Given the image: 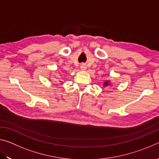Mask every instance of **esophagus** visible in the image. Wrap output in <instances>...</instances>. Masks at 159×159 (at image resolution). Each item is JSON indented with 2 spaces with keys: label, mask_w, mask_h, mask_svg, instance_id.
<instances>
[{
  "label": "esophagus",
  "mask_w": 159,
  "mask_h": 159,
  "mask_svg": "<svg viewBox=\"0 0 159 159\" xmlns=\"http://www.w3.org/2000/svg\"><path fill=\"white\" fill-rule=\"evenodd\" d=\"M80 69L81 70H85L86 69V68H87V66H86V64H84V63H83L81 65H80Z\"/></svg>",
  "instance_id": "34e87169"
}]
</instances>
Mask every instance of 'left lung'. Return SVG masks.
<instances>
[{
  "label": "left lung",
  "instance_id": "left-lung-1",
  "mask_svg": "<svg viewBox=\"0 0 159 159\" xmlns=\"http://www.w3.org/2000/svg\"><path fill=\"white\" fill-rule=\"evenodd\" d=\"M110 85H111V83H110L109 80H106V81L104 83V85H103L104 86V87H107V86H109Z\"/></svg>",
  "mask_w": 159,
  "mask_h": 159
}]
</instances>
